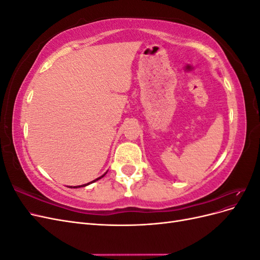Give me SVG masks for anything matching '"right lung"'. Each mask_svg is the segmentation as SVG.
<instances>
[{
    "instance_id": "right-lung-1",
    "label": "right lung",
    "mask_w": 260,
    "mask_h": 260,
    "mask_svg": "<svg viewBox=\"0 0 260 260\" xmlns=\"http://www.w3.org/2000/svg\"><path fill=\"white\" fill-rule=\"evenodd\" d=\"M105 175H106V174H104V175H103V176H102V177H100V178H98V179H95V180H93V181H92V182H89V183H86V184H83V185H78V186H74V187H80V186H86V185H89V184H90V183H93V182H95V181H98V180H100V179H101V178H103V177H104V176H105Z\"/></svg>"
}]
</instances>
